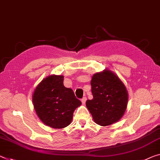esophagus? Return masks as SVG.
<instances>
[{"instance_id":"obj_1","label":"esophagus","mask_w":160,"mask_h":160,"mask_svg":"<svg viewBox=\"0 0 160 160\" xmlns=\"http://www.w3.org/2000/svg\"><path fill=\"white\" fill-rule=\"evenodd\" d=\"M86 101H87V97H83L82 99V104H85V103H86Z\"/></svg>"}]
</instances>
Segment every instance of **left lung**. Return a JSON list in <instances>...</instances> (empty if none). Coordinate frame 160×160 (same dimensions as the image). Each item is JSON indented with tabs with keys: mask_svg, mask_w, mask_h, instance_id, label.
Listing matches in <instances>:
<instances>
[{
	"mask_svg": "<svg viewBox=\"0 0 160 160\" xmlns=\"http://www.w3.org/2000/svg\"><path fill=\"white\" fill-rule=\"evenodd\" d=\"M91 86L93 99L87 100L86 105L94 121L103 127L119 121L128 102V92L119 78L106 69L93 75Z\"/></svg>",
	"mask_w": 160,
	"mask_h": 160,
	"instance_id": "left-lung-1",
	"label": "left lung"
}]
</instances>
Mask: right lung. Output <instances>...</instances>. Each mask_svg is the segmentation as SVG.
Listing matches in <instances>:
<instances>
[{
    "instance_id": "obj_1",
    "label": "right lung",
    "mask_w": 160,
    "mask_h": 160,
    "mask_svg": "<svg viewBox=\"0 0 160 160\" xmlns=\"http://www.w3.org/2000/svg\"><path fill=\"white\" fill-rule=\"evenodd\" d=\"M33 104L44 124L52 128L62 129L71 124L73 112L82 102L72 88L63 86V76L51 75L36 87Z\"/></svg>"
}]
</instances>
